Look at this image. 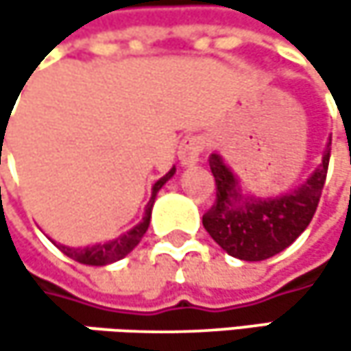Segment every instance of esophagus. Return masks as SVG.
Returning <instances> with one entry per match:
<instances>
[{"label":"esophagus","instance_id":"esophagus-1","mask_svg":"<svg viewBox=\"0 0 351 351\" xmlns=\"http://www.w3.org/2000/svg\"><path fill=\"white\" fill-rule=\"evenodd\" d=\"M203 150H205V138L201 134L184 136L180 146H178V160H180V165L189 167V165L199 162V156H201Z\"/></svg>","mask_w":351,"mask_h":351}]
</instances>
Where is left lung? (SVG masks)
<instances>
[{"label": "left lung", "mask_w": 351, "mask_h": 351, "mask_svg": "<svg viewBox=\"0 0 351 351\" xmlns=\"http://www.w3.org/2000/svg\"><path fill=\"white\" fill-rule=\"evenodd\" d=\"M331 144V142H329ZM327 146L323 162L299 189L274 199H244L232 171L217 154L209 156L215 176V201L203 213V228L230 256L260 262L293 244L311 223L329 167Z\"/></svg>", "instance_id": "left-lung-1"}]
</instances>
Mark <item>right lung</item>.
I'll return each mask as SVG.
<instances>
[{"label": "right lung", "mask_w": 351, "mask_h": 351, "mask_svg": "<svg viewBox=\"0 0 351 351\" xmlns=\"http://www.w3.org/2000/svg\"><path fill=\"white\" fill-rule=\"evenodd\" d=\"M175 175V169L169 173L167 176H162L156 184H154V189H152V199H150V203H148V207H146V215H144V219L134 228V230H130L125 236H121V238H117V240H113V242H107V244H99V245H91V247H64V245H56L64 256H69V258H73V260H77V262H81V264H89V266H106V264H111V262H115V260H121L125 254H130L138 242L144 238V234H146V230H148V226H150V215H152V205H154V199H156V193H158V189L171 178V176Z\"/></svg>", "instance_id": "1"}]
</instances>
